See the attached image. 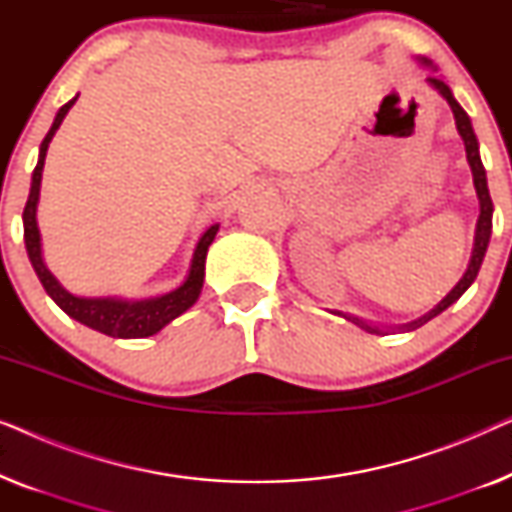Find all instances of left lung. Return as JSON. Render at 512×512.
I'll return each instance as SVG.
<instances>
[{
	"instance_id": "left-lung-1",
	"label": "left lung",
	"mask_w": 512,
	"mask_h": 512,
	"mask_svg": "<svg viewBox=\"0 0 512 512\" xmlns=\"http://www.w3.org/2000/svg\"><path fill=\"white\" fill-rule=\"evenodd\" d=\"M422 65L433 67L431 60L426 58H417ZM429 86L436 88L440 95H443V100L450 104L452 114H454V123H457V130L461 139H464V146H466V160L468 165H471V172H473V186H475V193H478V202H480V216H478V223H475V237H473V251H471V261H468V268L464 272V277L459 279L457 286L447 293V296L440 300V303L433 307V310H429L426 314H422V317L415 319V321H408V324L403 326H396L398 331H415V328L424 326L426 321H431L433 317H438L440 312H445L447 307H450L452 303H457V300L464 296L468 286H471L475 282V277H478V270L482 265V258H485L487 254V247H489V237H492V214H494V205H492V198H489V188H487V174H485V167H482V160H480V144H478V137H475L473 132V125H471V118H468V114L464 109H461V104L454 100L452 90L447 83L440 79V76H429ZM340 314V317H345L347 321H352V324H356L359 328H363V331L368 333H377L382 335L384 331L380 326H373L368 324V321H363L359 317H354V314H345V312H335Z\"/></svg>"
}]
</instances>
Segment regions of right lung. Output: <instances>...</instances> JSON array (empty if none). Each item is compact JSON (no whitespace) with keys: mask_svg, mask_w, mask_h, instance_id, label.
<instances>
[{"mask_svg":"<svg viewBox=\"0 0 512 512\" xmlns=\"http://www.w3.org/2000/svg\"><path fill=\"white\" fill-rule=\"evenodd\" d=\"M76 97H72L65 107H60L58 114H55L51 130H48V135L39 146V160L32 172L30 195H27V205L23 212L27 256H30L32 268L37 272L39 282L44 284L48 296L55 300V305H58L62 312L79 321V324L93 328V331H100L104 335H111V338H123V340L149 338V335H156L158 331H163L172 319L181 317L188 307L198 303L202 282H205L207 249L209 244L214 242L216 233H219V223H214V226H209L205 233H202L198 244H195L191 268H188L186 279L170 293H163V296H156V298H144V300H128V298H116V296L83 298V296H74V293H69L44 263V254H41V233L37 226V207H39V191H41V172H44L48 144H51L53 135L58 132L60 123L65 121L67 111L74 107Z\"/></svg>","mask_w":512,"mask_h":512,"instance_id":"obj_1","label":"right lung"}]
</instances>
